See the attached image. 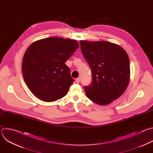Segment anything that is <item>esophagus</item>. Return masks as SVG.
Instances as JSON below:
<instances>
[{
  "label": "esophagus",
  "instance_id": "esophagus-1",
  "mask_svg": "<svg viewBox=\"0 0 153 153\" xmlns=\"http://www.w3.org/2000/svg\"><path fill=\"white\" fill-rule=\"evenodd\" d=\"M80 78H77V79H76V83H79L80 82Z\"/></svg>",
  "mask_w": 153,
  "mask_h": 153
}]
</instances>
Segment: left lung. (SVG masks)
<instances>
[{
	"instance_id": "left-lung-1",
	"label": "left lung",
	"mask_w": 153,
	"mask_h": 153,
	"mask_svg": "<svg viewBox=\"0 0 153 153\" xmlns=\"http://www.w3.org/2000/svg\"><path fill=\"white\" fill-rule=\"evenodd\" d=\"M80 43L93 76L91 85L84 87L85 94L98 105L110 104L125 92L128 85V56L120 46L111 42L80 40Z\"/></svg>"
}]
</instances>
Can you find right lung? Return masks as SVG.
Here are the masks:
<instances>
[{"instance_id":"right-lung-1","label":"right lung","mask_w":153,"mask_h":153,"mask_svg":"<svg viewBox=\"0 0 153 153\" xmlns=\"http://www.w3.org/2000/svg\"><path fill=\"white\" fill-rule=\"evenodd\" d=\"M77 40L51 37L33 42L22 63L24 80L31 91L44 102L66 95L74 79L66 62L78 48Z\"/></svg>"}]
</instances>
